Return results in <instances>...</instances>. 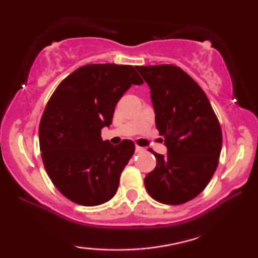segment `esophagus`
Here are the masks:
<instances>
[{"mask_svg": "<svg viewBox=\"0 0 258 258\" xmlns=\"http://www.w3.org/2000/svg\"><path fill=\"white\" fill-rule=\"evenodd\" d=\"M142 151H144V148L140 147V146H136V153H142Z\"/></svg>", "mask_w": 258, "mask_h": 258, "instance_id": "1", "label": "esophagus"}]
</instances>
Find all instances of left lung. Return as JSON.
Here are the masks:
<instances>
[{"label":"left lung","instance_id":"1","mask_svg":"<svg viewBox=\"0 0 258 258\" xmlns=\"http://www.w3.org/2000/svg\"><path fill=\"white\" fill-rule=\"evenodd\" d=\"M151 90L155 121L168 155L150 149L156 168L144 178L149 195L164 204H183L203 191L216 170L222 129L207 95L177 66L136 67Z\"/></svg>","mask_w":258,"mask_h":258}]
</instances>
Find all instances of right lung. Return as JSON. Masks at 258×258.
I'll list each match as a JSON object with an SVG mask.
<instances>
[{
	"label": "right lung",
	"instance_id": "1",
	"mask_svg": "<svg viewBox=\"0 0 258 258\" xmlns=\"http://www.w3.org/2000/svg\"><path fill=\"white\" fill-rule=\"evenodd\" d=\"M143 80L133 66L87 64L58 84L42 115L38 137L49 178L72 202L100 206L117 191L135 144L112 146L101 137L115 105L132 84Z\"/></svg>",
	"mask_w": 258,
	"mask_h": 258
}]
</instances>
